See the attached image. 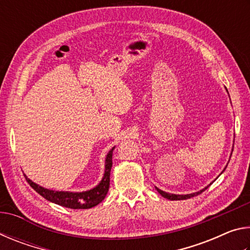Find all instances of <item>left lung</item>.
Listing matches in <instances>:
<instances>
[{"label": "left lung", "mask_w": 250, "mask_h": 250, "mask_svg": "<svg viewBox=\"0 0 250 250\" xmlns=\"http://www.w3.org/2000/svg\"><path fill=\"white\" fill-rule=\"evenodd\" d=\"M210 185V184H209ZM208 185V186H209ZM208 186H206L205 188H203L202 191H200V192H196V193H193V194H188V195H176V194H170V193H166V192H163V191H161L160 188H156V191H158L161 195H162L163 197H166V198H167V200H171V201H180V200H188V198H191V197H193V196H196V195H198V194H201L202 192H204L205 189L208 188Z\"/></svg>", "instance_id": "8db88e82"}]
</instances>
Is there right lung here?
I'll list each match as a JSON object with an SVG mask.
<instances>
[{"mask_svg": "<svg viewBox=\"0 0 250 250\" xmlns=\"http://www.w3.org/2000/svg\"><path fill=\"white\" fill-rule=\"evenodd\" d=\"M112 151L113 147L108 153L107 158H105V170L103 180H101L100 183L96 188L90 189V191L82 193L52 191V189L44 188L42 186L37 185L36 183H34V182L27 179L26 175L24 176L26 179L27 183L31 185V188H33L40 195H42L49 202H53L55 204L68 207V208L73 209L91 208V207L98 205L108 193L110 185V171H111L112 167Z\"/></svg>", "mask_w": 250, "mask_h": 250, "instance_id": "right-lung-1", "label": "right lung"}]
</instances>
